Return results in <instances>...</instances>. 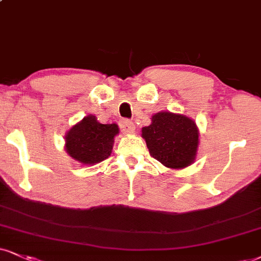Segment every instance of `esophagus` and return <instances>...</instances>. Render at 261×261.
I'll return each instance as SVG.
<instances>
[{
	"instance_id": "34e87169",
	"label": "esophagus",
	"mask_w": 261,
	"mask_h": 261,
	"mask_svg": "<svg viewBox=\"0 0 261 261\" xmlns=\"http://www.w3.org/2000/svg\"><path fill=\"white\" fill-rule=\"evenodd\" d=\"M120 125H121L122 132H123L124 134H130V133H133L134 128H136V127H134L133 122H132L130 120H127V118H125V120H122Z\"/></svg>"
}]
</instances>
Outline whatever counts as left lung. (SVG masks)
Returning a JSON list of instances; mask_svg holds the SVG:
<instances>
[{
  "instance_id": "8db88e82",
  "label": "left lung",
  "mask_w": 261,
  "mask_h": 261,
  "mask_svg": "<svg viewBox=\"0 0 261 261\" xmlns=\"http://www.w3.org/2000/svg\"><path fill=\"white\" fill-rule=\"evenodd\" d=\"M198 128L191 118L169 111L157 112L141 129L150 155L173 169L194 163L198 147Z\"/></svg>"
}]
</instances>
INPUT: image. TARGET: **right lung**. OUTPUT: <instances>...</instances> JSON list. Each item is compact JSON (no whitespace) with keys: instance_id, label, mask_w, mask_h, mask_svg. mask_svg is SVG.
<instances>
[{"instance_id":"obj_1","label":"right lung","mask_w":261,"mask_h":261,"mask_svg":"<svg viewBox=\"0 0 261 261\" xmlns=\"http://www.w3.org/2000/svg\"><path fill=\"white\" fill-rule=\"evenodd\" d=\"M118 130L116 123L101 124L95 116H86L66 133L65 150L82 165H95L111 155Z\"/></svg>"}]
</instances>
